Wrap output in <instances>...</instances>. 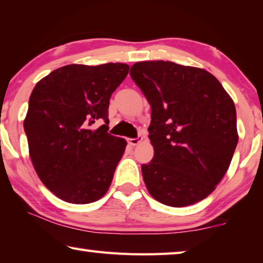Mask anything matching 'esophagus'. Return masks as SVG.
I'll use <instances>...</instances> for the list:
<instances>
[{
  "mask_svg": "<svg viewBox=\"0 0 263 263\" xmlns=\"http://www.w3.org/2000/svg\"><path fill=\"white\" fill-rule=\"evenodd\" d=\"M142 140H143V136L139 135L137 137H135V139H128V143L130 145H137Z\"/></svg>",
  "mask_w": 263,
  "mask_h": 263,
  "instance_id": "34e87169",
  "label": "esophagus"
}]
</instances>
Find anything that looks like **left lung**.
Instances as JSON below:
<instances>
[{
  "mask_svg": "<svg viewBox=\"0 0 263 263\" xmlns=\"http://www.w3.org/2000/svg\"><path fill=\"white\" fill-rule=\"evenodd\" d=\"M130 76L152 107L154 157L141 167L149 194L171 207L205 199L239 141L232 98L211 72L171 61L137 62Z\"/></svg>",
  "mask_w": 263,
  "mask_h": 263,
  "instance_id": "obj_1",
  "label": "left lung"
}]
</instances>
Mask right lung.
I'll list each match as a JSON object with an SVG mask.
<instances>
[{
	"label": "right lung",
	"mask_w": 263,
	"mask_h": 263,
	"mask_svg": "<svg viewBox=\"0 0 263 263\" xmlns=\"http://www.w3.org/2000/svg\"><path fill=\"white\" fill-rule=\"evenodd\" d=\"M129 66L69 64L36 83L23 122L29 155L42 183L59 199L86 204L111 183L127 142L108 133L109 100ZM104 124L96 129L95 122Z\"/></svg>",
	"instance_id": "1"
}]
</instances>
